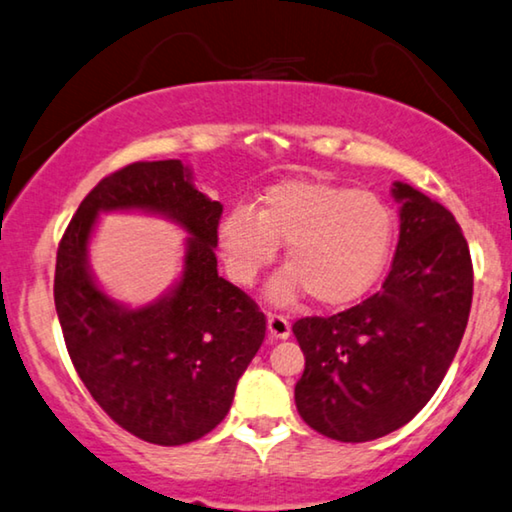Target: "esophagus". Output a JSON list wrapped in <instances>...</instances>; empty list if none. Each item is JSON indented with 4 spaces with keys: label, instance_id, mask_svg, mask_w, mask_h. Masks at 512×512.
Segmentation results:
<instances>
[{
    "label": "esophagus",
    "instance_id": "esophagus-1",
    "mask_svg": "<svg viewBox=\"0 0 512 512\" xmlns=\"http://www.w3.org/2000/svg\"><path fill=\"white\" fill-rule=\"evenodd\" d=\"M267 334H270V338H288L290 336V322L279 316V313H270L267 316Z\"/></svg>",
    "mask_w": 512,
    "mask_h": 512
}]
</instances>
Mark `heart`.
Listing matches in <instances>:
<instances>
[{
  "instance_id": "heart-1",
  "label": "heart",
  "mask_w": 512,
  "mask_h": 512,
  "mask_svg": "<svg viewBox=\"0 0 512 512\" xmlns=\"http://www.w3.org/2000/svg\"><path fill=\"white\" fill-rule=\"evenodd\" d=\"M396 215L377 192L322 180H283L261 194L256 210L233 208L219 226L233 279L251 286L288 245L286 267L270 297L290 304L304 293L322 306L359 300L389 263Z\"/></svg>"
}]
</instances>
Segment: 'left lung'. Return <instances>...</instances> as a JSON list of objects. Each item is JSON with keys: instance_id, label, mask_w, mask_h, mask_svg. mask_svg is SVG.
<instances>
[{"instance_id": "obj_1", "label": "left lung", "mask_w": 512, "mask_h": 512, "mask_svg": "<svg viewBox=\"0 0 512 512\" xmlns=\"http://www.w3.org/2000/svg\"><path fill=\"white\" fill-rule=\"evenodd\" d=\"M391 192L400 238L382 288L293 325L306 359L297 412L336 442H371L412 421L442 384L469 320L474 267L460 224L410 185Z\"/></svg>"}]
</instances>
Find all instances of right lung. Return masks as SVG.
Wrapping results in <instances>:
<instances>
[{"mask_svg":"<svg viewBox=\"0 0 512 512\" xmlns=\"http://www.w3.org/2000/svg\"><path fill=\"white\" fill-rule=\"evenodd\" d=\"M144 209L191 233L184 274L160 301L128 310L97 288L88 240L100 211ZM222 203L180 160L132 162L84 196L57 251L54 306L73 366L109 419L144 442L190 444L217 428L265 338V316L217 274Z\"/></svg>","mask_w":512,"mask_h":512,"instance_id":"right-lung-1","label":"right lung"}]
</instances>
